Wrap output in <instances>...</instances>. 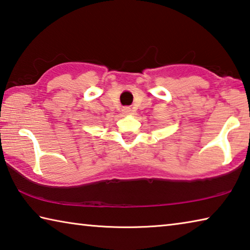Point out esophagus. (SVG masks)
<instances>
[{
  "label": "esophagus",
  "instance_id": "obj_1",
  "mask_svg": "<svg viewBox=\"0 0 250 250\" xmlns=\"http://www.w3.org/2000/svg\"><path fill=\"white\" fill-rule=\"evenodd\" d=\"M122 112L125 113V115H129V113L131 112V108H129V107H125L124 109H122Z\"/></svg>",
  "mask_w": 250,
  "mask_h": 250
}]
</instances>
